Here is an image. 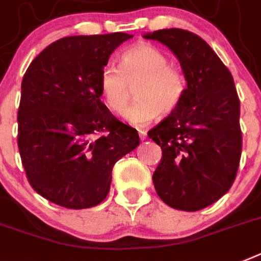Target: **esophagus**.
I'll return each instance as SVG.
<instances>
[{
    "instance_id": "obj_1",
    "label": "esophagus",
    "mask_w": 261,
    "mask_h": 261,
    "mask_svg": "<svg viewBox=\"0 0 261 261\" xmlns=\"http://www.w3.org/2000/svg\"><path fill=\"white\" fill-rule=\"evenodd\" d=\"M139 136L141 140H145L146 139V130L145 129H139Z\"/></svg>"
}]
</instances>
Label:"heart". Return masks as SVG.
Masks as SVG:
<instances>
[{
  "mask_svg": "<svg viewBox=\"0 0 261 261\" xmlns=\"http://www.w3.org/2000/svg\"><path fill=\"white\" fill-rule=\"evenodd\" d=\"M135 88L137 100L125 111V118L136 125H144L159 113L169 115L178 107L187 89L185 77L169 65L167 56L153 45L140 42L125 50L120 68L107 64L100 73V90L105 105L113 113H122L130 97L129 85Z\"/></svg>",
  "mask_w": 261,
  "mask_h": 261,
  "instance_id": "1",
  "label": "heart"
}]
</instances>
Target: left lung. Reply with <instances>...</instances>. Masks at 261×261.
<instances>
[{
	"instance_id": "obj_1",
	"label": "left lung",
	"mask_w": 261,
	"mask_h": 261,
	"mask_svg": "<svg viewBox=\"0 0 261 261\" xmlns=\"http://www.w3.org/2000/svg\"><path fill=\"white\" fill-rule=\"evenodd\" d=\"M173 51L187 81L178 107L148 132L163 157L157 195L174 210L195 212L229 191L242 156L240 101L233 77L210 45L184 29L144 34Z\"/></svg>"
}]
</instances>
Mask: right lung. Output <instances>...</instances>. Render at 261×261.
<instances>
[{
  "label": "right lung",
  "instance_id": "obj_1",
  "mask_svg": "<svg viewBox=\"0 0 261 261\" xmlns=\"http://www.w3.org/2000/svg\"><path fill=\"white\" fill-rule=\"evenodd\" d=\"M133 36H70L34 58L23 74L18 149L29 184L42 197L84 210L107 197L112 169L140 144L139 133L101 101L100 73Z\"/></svg>",
  "mask_w": 261,
  "mask_h": 261
}]
</instances>
